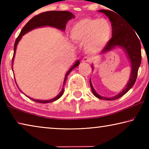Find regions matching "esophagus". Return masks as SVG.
Returning a JSON list of instances; mask_svg holds the SVG:
<instances>
[{"instance_id":"34e87169","label":"esophagus","mask_w":149,"mask_h":149,"mask_svg":"<svg viewBox=\"0 0 149 149\" xmlns=\"http://www.w3.org/2000/svg\"><path fill=\"white\" fill-rule=\"evenodd\" d=\"M91 60H92V59L90 57H89V56H85L84 58H83L82 61L84 62H91Z\"/></svg>"}]
</instances>
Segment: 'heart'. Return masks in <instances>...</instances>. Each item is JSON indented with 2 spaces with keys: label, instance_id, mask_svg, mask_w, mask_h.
Masks as SVG:
<instances>
[{
  "label": "heart",
  "instance_id": "b5f03b06",
  "mask_svg": "<svg viewBox=\"0 0 149 149\" xmlns=\"http://www.w3.org/2000/svg\"><path fill=\"white\" fill-rule=\"evenodd\" d=\"M70 34L75 41L86 42V50L93 54L102 50L110 41L112 26L106 18H84L74 24Z\"/></svg>",
  "mask_w": 149,
  "mask_h": 149
}]
</instances>
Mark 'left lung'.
Returning <instances> with one entry per match:
<instances>
[{
    "label": "left lung",
    "mask_w": 149,
    "mask_h": 149,
    "mask_svg": "<svg viewBox=\"0 0 149 149\" xmlns=\"http://www.w3.org/2000/svg\"><path fill=\"white\" fill-rule=\"evenodd\" d=\"M99 10V12H102L109 17L111 24L112 26V38L103 49L102 52V53L107 52L116 46L123 48L127 52L131 61V64H132V73H131L130 81H128V84L126 85L125 89L122 91V92L112 98L101 97L98 95L93 89L90 80L92 92L95 97L98 99L107 100H112L119 99L123 95H124L126 93H127L128 91L134 85L137 79L139 68L141 62V42L136 34L137 32L132 28V26L129 22L123 19L122 16H120V15L113 12L114 10Z\"/></svg>",
    "instance_id": "left-lung-1"
}]
</instances>
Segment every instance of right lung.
I'll return each instance as SVG.
<instances>
[{
  "label": "right lung",
  "instance_id": "add662e5",
  "mask_svg": "<svg viewBox=\"0 0 149 149\" xmlns=\"http://www.w3.org/2000/svg\"><path fill=\"white\" fill-rule=\"evenodd\" d=\"M74 17H75L74 15L68 11H48V12H42V13L37 14L35 16H34L33 18L30 19L29 21L26 24V26L22 28L21 32H20L19 35H18V37L16 38V40L14 43V54H13V58H12V62H13L17 45L19 41V40L21 39L22 37L24 35H25V33H26L31 31L32 29L36 28V27L45 26L55 27H56V28H58L60 29L64 30L65 29V25H66L67 22L68 21V20L71 19L72 18H74ZM79 60H77V61L75 62V64L73 65L68 71L64 79V85L65 84V81L67 79L68 75L70 74V73L71 72L72 70L75 68L77 67L78 65H79ZM63 93H64V88H63L62 90L61 91V92L59 93L58 95L56 96V97L51 100H33V99H31V98H30V99L37 102L49 103V102H52L53 101H55V100L60 99V98L62 97Z\"/></svg>",
  "mask_w": 149,
  "mask_h": 149
}]
</instances>
